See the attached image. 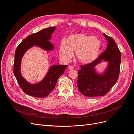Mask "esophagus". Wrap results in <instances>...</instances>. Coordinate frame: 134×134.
Here are the masks:
<instances>
[{
	"instance_id": "1",
	"label": "esophagus",
	"mask_w": 134,
	"mask_h": 134,
	"mask_svg": "<svg viewBox=\"0 0 134 134\" xmlns=\"http://www.w3.org/2000/svg\"><path fill=\"white\" fill-rule=\"evenodd\" d=\"M68 69H70V70H72V69H73L74 68H73V66H72L71 65H69V66H68Z\"/></svg>"
}]
</instances>
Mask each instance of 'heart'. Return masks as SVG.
Instances as JSON below:
<instances>
[{"label":"heart","instance_id":"heart-1","mask_svg":"<svg viewBox=\"0 0 134 134\" xmlns=\"http://www.w3.org/2000/svg\"><path fill=\"white\" fill-rule=\"evenodd\" d=\"M100 48V42L95 36L84 34H74L62 40L59 46L61 59L68 62L73 56L75 51L76 58L85 64H90L98 58Z\"/></svg>","mask_w":134,"mask_h":134}]
</instances>
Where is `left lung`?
<instances>
[{"label":"left lung","mask_w":134,"mask_h":134,"mask_svg":"<svg viewBox=\"0 0 134 134\" xmlns=\"http://www.w3.org/2000/svg\"><path fill=\"white\" fill-rule=\"evenodd\" d=\"M103 35L108 42L106 50L93 62L81 65L78 70L77 86L85 96H104L119 78L121 52L115 40L105 34ZM103 62L107 63V66L104 71L98 72L96 66Z\"/></svg>","instance_id":"obj_1"}]
</instances>
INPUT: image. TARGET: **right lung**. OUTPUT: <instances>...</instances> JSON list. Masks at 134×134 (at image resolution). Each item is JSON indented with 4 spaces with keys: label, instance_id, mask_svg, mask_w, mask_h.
Instances as JSON below:
<instances>
[{
    "label": "right lung",
    "instance_id": "right-lung-1",
    "mask_svg": "<svg viewBox=\"0 0 134 134\" xmlns=\"http://www.w3.org/2000/svg\"><path fill=\"white\" fill-rule=\"evenodd\" d=\"M56 27L47 28L32 34L24 39L16 48L14 55V74L23 91L27 94L42 98L47 96L53 91L59 77L67 68L66 65L54 64L48 68L44 78L36 83H31L22 76L21 71L22 59L31 48L36 46L46 52L54 50V45L50 41Z\"/></svg>",
    "mask_w": 134,
    "mask_h": 134
}]
</instances>
